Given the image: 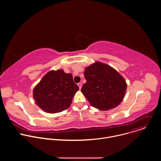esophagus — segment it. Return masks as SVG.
Masks as SVG:
<instances>
[{"label": "esophagus", "instance_id": "34e87169", "mask_svg": "<svg viewBox=\"0 0 161 161\" xmlns=\"http://www.w3.org/2000/svg\"><path fill=\"white\" fill-rule=\"evenodd\" d=\"M78 86H79V88H80V90H81V86H82V85H81V83H79L78 84Z\"/></svg>", "mask_w": 161, "mask_h": 161}]
</instances>
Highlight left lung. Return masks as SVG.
<instances>
[{"label":"left lung","mask_w":161,"mask_h":161,"mask_svg":"<svg viewBox=\"0 0 161 161\" xmlns=\"http://www.w3.org/2000/svg\"><path fill=\"white\" fill-rule=\"evenodd\" d=\"M81 92L90 105L106 111L118 106L126 93L124 78L111 66L97 61L85 68Z\"/></svg>","instance_id":"8db88e82"}]
</instances>
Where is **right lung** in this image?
<instances>
[{
    "instance_id": "right-lung-1",
    "label": "right lung",
    "mask_w": 161,
    "mask_h": 161,
    "mask_svg": "<svg viewBox=\"0 0 161 161\" xmlns=\"http://www.w3.org/2000/svg\"><path fill=\"white\" fill-rule=\"evenodd\" d=\"M78 90L71 74L65 73L63 69L52 70L34 88L33 98L44 112L56 113L69 108Z\"/></svg>"
}]
</instances>
